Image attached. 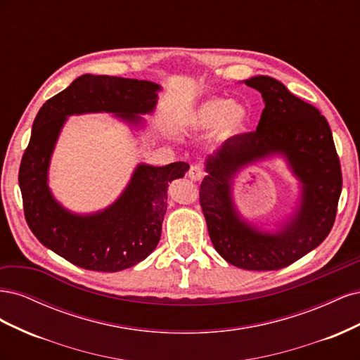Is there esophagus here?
<instances>
[{"label": "esophagus", "instance_id": "obj_1", "mask_svg": "<svg viewBox=\"0 0 360 360\" xmlns=\"http://www.w3.org/2000/svg\"><path fill=\"white\" fill-rule=\"evenodd\" d=\"M188 176L192 181H200L204 177V169L198 165H193V167H191Z\"/></svg>", "mask_w": 360, "mask_h": 360}]
</instances>
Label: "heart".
Segmentation results:
<instances>
[{
    "mask_svg": "<svg viewBox=\"0 0 360 360\" xmlns=\"http://www.w3.org/2000/svg\"><path fill=\"white\" fill-rule=\"evenodd\" d=\"M250 111L245 103L228 99H209L192 108L184 115V124L195 130L214 127V134L221 141H230L246 129Z\"/></svg>",
    "mask_w": 360,
    "mask_h": 360,
    "instance_id": "heart-1",
    "label": "heart"
}]
</instances>
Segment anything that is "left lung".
Instances as JSON below:
<instances>
[{"instance_id": "1", "label": "left lung", "mask_w": 360, "mask_h": 360, "mask_svg": "<svg viewBox=\"0 0 360 360\" xmlns=\"http://www.w3.org/2000/svg\"><path fill=\"white\" fill-rule=\"evenodd\" d=\"M261 93L264 110L255 132L238 135L207 156L200 202L210 240L226 263L245 270H278L311 252L330 233L342 188L332 130L317 108L275 78L243 81ZM281 157L300 181L293 212L271 231L236 210L232 183L250 165Z\"/></svg>"}]
</instances>
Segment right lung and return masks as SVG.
I'll list each match as a JSON object with an SVG mask.
<instances>
[{"label":"right lung","instance_id":"obj_1","mask_svg":"<svg viewBox=\"0 0 360 360\" xmlns=\"http://www.w3.org/2000/svg\"><path fill=\"white\" fill-rule=\"evenodd\" d=\"M162 86L151 81L82 75L43 103L32 123L30 144L19 168L25 219L39 242L70 261L96 271H120L138 264L156 249L167 212L168 184L184 177L189 165L138 163L127 186L103 210L75 213L49 188V165L70 115L112 114L130 129L146 127Z\"/></svg>","mask_w":360,"mask_h":360}]
</instances>
